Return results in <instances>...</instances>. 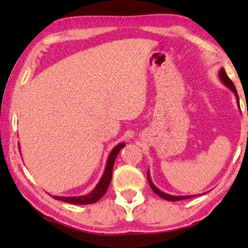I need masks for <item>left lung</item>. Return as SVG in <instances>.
Segmentation results:
<instances>
[{
    "mask_svg": "<svg viewBox=\"0 0 248 248\" xmlns=\"http://www.w3.org/2000/svg\"><path fill=\"white\" fill-rule=\"evenodd\" d=\"M219 78H220L221 81L224 83V85H225V86H228L229 89H230L231 91H232L233 93L235 94V96H236V102H237L238 107H240V99H238V95H237L236 89H235V86H234L233 82L231 81L230 78L228 77V75H226V72H225V70H224L223 68H222V69L220 70V72H219ZM148 180H149V184H150L151 188H152V189H153V191L155 192V194L158 195L159 197H161V198L165 199V200H169V201H178V200H185V199H189V198H191V197H196V196H171V195L165 194V192L161 191V190L158 189V188H156V187L154 186V184L152 183V180H151V177H150V173H149V170H148Z\"/></svg>",
    "mask_w": 248,
    "mask_h": 248,
    "instance_id": "8db88e82",
    "label": "left lung"
}]
</instances>
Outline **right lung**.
<instances>
[{
	"label": "right lung",
	"instance_id": "add662e5",
	"mask_svg": "<svg viewBox=\"0 0 248 248\" xmlns=\"http://www.w3.org/2000/svg\"><path fill=\"white\" fill-rule=\"evenodd\" d=\"M125 144L124 143H119L118 145H116L112 151L109 154L108 159H107V164H106V169H105L104 174L102 176V178L98 182V184L96 185V187L92 190L89 195L85 196H81V197H59V196H52L54 199L57 200H61L64 201V202H69V203H74V204H91V203H95L102 198V197L106 194V191L108 189L109 185H110L111 182V176H112V169H114V163L115 159L117 157V155L120 152V150L124 148Z\"/></svg>",
	"mask_w": 248,
	"mask_h": 248
}]
</instances>
